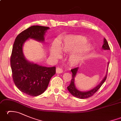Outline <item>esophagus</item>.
Masks as SVG:
<instances>
[{
	"mask_svg": "<svg viewBox=\"0 0 121 121\" xmlns=\"http://www.w3.org/2000/svg\"><path fill=\"white\" fill-rule=\"evenodd\" d=\"M63 72V70L62 69H61L60 68H57L56 69V73L57 74H60L62 73Z\"/></svg>",
	"mask_w": 121,
	"mask_h": 121,
	"instance_id": "esophagus-1",
	"label": "esophagus"
}]
</instances>
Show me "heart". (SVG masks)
I'll use <instances>...</instances> for the list:
<instances>
[{"label": "heart", "instance_id": "heart-1", "mask_svg": "<svg viewBox=\"0 0 121 121\" xmlns=\"http://www.w3.org/2000/svg\"><path fill=\"white\" fill-rule=\"evenodd\" d=\"M87 39L81 35L67 36L59 47L57 43L51 46L50 55L56 58H60L61 51L70 52L74 51L69 57V62L72 65H76L83 62L91 50V44L87 43Z\"/></svg>", "mask_w": 121, "mask_h": 121}]
</instances>
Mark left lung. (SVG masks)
I'll use <instances>...</instances> for the list:
<instances>
[{
  "label": "left lung",
  "instance_id": "obj_1",
  "mask_svg": "<svg viewBox=\"0 0 121 121\" xmlns=\"http://www.w3.org/2000/svg\"><path fill=\"white\" fill-rule=\"evenodd\" d=\"M102 49L104 50H110L108 43L106 38H104V44L102 46ZM109 65V62H108V64H107L108 68H107V70L106 72V74L104 77L103 79L101 81V82H100V83L97 86L94 87V88L91 89V90H89V91H79L78 89L76 88V87L75 86V78L76 77L77 73H78V71L79 68L78 67V68L72 69L71 71L72 72V78L71 82L70 85L67 87L69 91L70 92L73 96L75 97L76 98H79V99H86V98H89L90 97L92 96V95H93L95 92H96V91H98V90L100 88V87L102 86V85L104 83V82H105V81H106V79L107 78V76L108 68Z\"/></svg>",
  "mask_w": 121,
  "mask_h": 121
}]
</instances>
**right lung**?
Returning <instances> with one entry per match:
<instances>
[{
    "label": "right lung",
    "mask_w": 121,
    "mask_h": 121,
    "mask_svg": "<svg viewBox=\"0 0 121 121\" xmlns=\"http://www.w3.org/2000/svg\"><path fill=\"white\" fill-rule=\"evenodd\" d=\"M50 28L34 25L17 36L13 46L10 65L14 83L20 91L31 96H37L47 88L56 67H46L28 61L23 51V46L29 38L39 42L45 41V35Z\"/></svg>",
    "instance_id": "obj_1"
}]
</instances>
